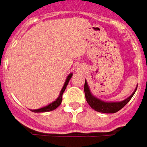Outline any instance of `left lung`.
Returning a JSON list of instances; mask_svg holds the SVG:
<instances>
[{"label":"left lung","mask_w":147,"mask_h":147,"mask_svg":"<svg viewBox=\"0 0 147 147\" xmlns=\"http://www.w3.org/2000/svg\"><path fill=\"white\" fill-rule=\"evenodd\" d=\"M136 88L134 92L127 99L121 101V102H106L103 101H101L100 99L97 98L95 97H93L92 93L90 92L88 85L87 84L86 80H85L84 84V92H85V98H86V101L88 103V105L92 107V109H94L97 112H100V113H115L117 112H118L119 110H121L123 107L125 106L131 98L133 97L134 93L136 91Z\"/></svg>","instance_id":"obj_1"}]
</instances>
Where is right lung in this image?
I'll return each mask as SVG.
<instances>
[{"label":"right lung","mask_w":147,"mask_h":147,"mask_svg":"<svg viewBox=\"0 0 147 147\" xmlns=\"http://www.w3.org/2000/svg\"><path fill=\"white\" fill-rule=\"evenodd\" d=\"M72 75H73V74H70L68 76L67 79H66V81H65V84H64L62 90H61V92H60V93H59V98L56 99L55 102H53L52 103L49 104L48 106L45 107H42V108H40V109H35V110H31V111L34 112V113H45V112H50V111H53V110L56 109L61 104V102H62L63 93L64 90H65V88H66V87H67V85H68V84H69V82L70 78H71V77H72Z\"/></svg>","instance_id":"1"}]
</instances>
